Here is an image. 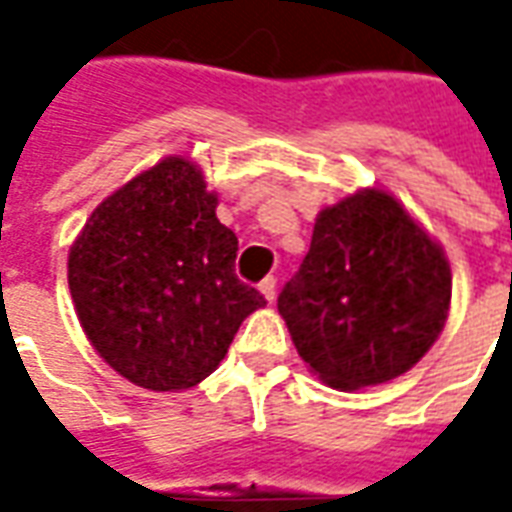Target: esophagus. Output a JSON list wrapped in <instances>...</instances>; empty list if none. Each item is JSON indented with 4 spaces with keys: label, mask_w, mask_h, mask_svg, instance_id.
<instances>
[{
    "label": "esophagus",
    "mask_w": 512,
    "mask_h": 512,
    "mask_svg": "<svg viewBox=\"0 0 512 512\" xmlns=\"http://www.w3.org/2000/svg\"><path fill=\"white\" fill-rule=\"evenodd\" d=\"M260 293H263L268 301L277 299V279H274V277L263 279V282H260Z\"/></svg>",
    "instance_id": "obj_1"
}]
</instances>
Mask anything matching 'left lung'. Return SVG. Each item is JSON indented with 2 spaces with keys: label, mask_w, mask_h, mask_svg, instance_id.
Returning <instances> with one entry per match:
<instances>
[{
  "label": "left lung",
  "mask_w": 512,
  "mask_h": 512,
  "mask_svg": "<svg viewBox=\"0 0 512 512\" xmlns=\"http://www.w3.org/2000/svg\"><path fill=\"white\" fill-rule=\"evenodd\" d=\"M450 263L386 191L326 208L277 299L299 356L334 389L376 386L417 365L444 329Z\"/></svg>",
  "instance_id": "8db88e82"
}]
</instances>
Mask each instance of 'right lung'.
<instances>
[{
    "instance_id": "1",
    "label": "right lung",
    "mask_w": 512,
    "mask_h": 512,
    "mask_svg": "<svg viewBox=\"0 0 512 512\" xmlns=\"http://www.w3.org/2000/svg\"><path fill=\"white\" fill-rule=\"evenodd\" d=\"M238 238L186 158H164L106 197L71 246L68 285L109 367L153 392L211 376L263 293L235 277Z\"/></svg>"
}]
</instances>
